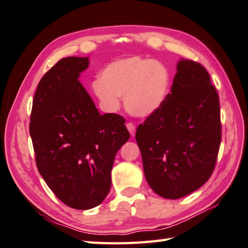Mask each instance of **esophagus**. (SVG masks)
Instances as JSON below:
<instances>
[{
	"label": "esophagus",
	"mask_w": 248,
	"mask_h": 248,
	"mask_svg": "<svg viewBox=\"0 0 248 248\" xmlns=\"http://www.w3.org/2000/svg\"><path fill=\"white\" fill-rule=\"evenodd\" d=\"M127 129H128V131L130 132V134H131L132 137L136 136V125H134L132 123L127 124Z\"/></svg>",
	"instance_id": "esophagus-1"
}]
</instances>
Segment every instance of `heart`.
<instances>
[{
    "instance_id": "b5f03b06",
    "label": "heart",
    "mask_w": 248,
    "mask_h": 248,
    "mask_svg": "<svg viewBox=\"0 0 248 248\" xmlns=\"http://www.w3.org/2000/svg\"><path fill=\"white\" fill-rule=\"evenodd\" d=\"M93 84L94 93L107 111L119 107L124 96L125 109L136 117H150L165 104L171 77L167 67L141 56L123 58L107 65Z\"/></svg>"
}]
</instances>
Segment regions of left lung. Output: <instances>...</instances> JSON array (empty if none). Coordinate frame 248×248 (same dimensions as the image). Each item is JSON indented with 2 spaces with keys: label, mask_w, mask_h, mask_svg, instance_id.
Here are the masks:
<instances>
[{
  "label": "left lung",
  "mask_w": 248,
  "mask_h": 248,
  "mask_svg": "<svg viewBox=\"0 0 248 248\" xmlns=\"http://www.w3.org/2000/svg\"><path fill=\"white\" fill-rule=\"evenodd\" d=\"M146 181L156 194L178 200L207 182L221 142L217 90L201 64L182 60L161 108L137 129Z\"/></svg>",
  "instance_id": "left-lung-1"
}]
</instances>
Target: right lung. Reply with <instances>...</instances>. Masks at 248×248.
Returning <instances> with one entry per match:
<instances>
[{
  "mask_svg": "<svg viewBox=\"0 0 248 248\" xmlns=\"http://www.w3.org/2000/svg\"><path fill=\"white\" fill-rule=\"evenodd\" d=\"M88 66V57L58 61L40 80L29 124L40 174L58 200L81 210L105 200L115 156L130 138L124 117L101 115L80 83Z\"/></svg>",
  "mask_w": 248,
  "mask_h": 248,
  "instance_id": "obj_1",
  "label": "right lung"
}]
</instances>
